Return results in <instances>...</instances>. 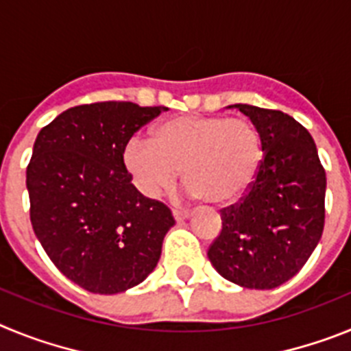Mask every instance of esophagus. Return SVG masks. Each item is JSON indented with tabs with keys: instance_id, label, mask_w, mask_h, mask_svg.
<instances>
[{
	"instance_id": "34e87169",
	"label": "esophagus",
	"mask_w": 351,
	"mask_h": 351,
	"mask_svg": "<svg viewBox=\"0 0 351 351\" xmlns=\"http://www.w3.org/2000/svg\"><path fill=\"white\" fill-rule=\"evenodd\" d=\"M172 214H173V218H176V221H182V219H186L188 216H190V210L188 209H172Z\"/></svg>"
}]
</instances>
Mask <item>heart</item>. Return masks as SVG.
<instances>
[{
	"mask_svg": "<svg viewBox=\"0 0 351 351\" xmlns=\"http://www.w3.org/2000/svg\"><path fill=\"white\" fill-rule=\"evenodd\" d=\"M262 161L256 126L225 116L172 117L153 130L151 141L133 137L123 149V165L145 197L170 190L182 169L188 191L218 206L250 190Z\"/></svg>",
	"mask_w": 351,
	"mask_h": 351,
	"instance_id": "b5f03b06",
	"label": "heart"
}]
</instances>
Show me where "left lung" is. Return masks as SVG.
Instances as JSON below:
<instances>
[{
	"instance_id": "obj_1",
	"label": "left lung",
	"mask_w": 351,
	"mask_h": 351,
	"mask_svg": "<svg viewBox=\"0 0 351 351\" xmlns=\"http://www.w3.org/2000/svg\"><path fill=\"white\" fill-rule=\"evenodd\" d=\"M258 130L263 161L239 202L221 209V230L207 250L235 285L271 290L297 274L325 223V169L309 132L281 110L234 105Z\"/></svg>"
}]
</instances>
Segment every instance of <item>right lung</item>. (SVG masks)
I'll return each mask as SVG.
<instances>
[{
    "label": "right lung",
    "mask_w": 351,
    "mask_h": 351,
    "mask_svg": "<svg viewBox=\"0 0 351 351\" xmlns=\"http://www.w3.org/2000/svg\"><path fill=\"white\" fill-rule=\"evenodd\" d=\"M161 110L132 101L77 105L36 137L26 170L31 225L52 263L84 290L125 291L160 260L176 221L165 204L132 184L123 149Z\"/></svg>",
    "instance_id": "1"
}]
</instances>
